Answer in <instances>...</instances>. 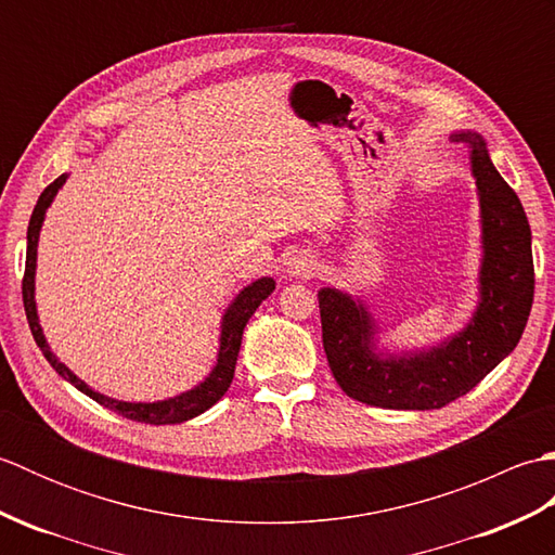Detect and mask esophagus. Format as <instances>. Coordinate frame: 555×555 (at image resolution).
I'll use <instances>...</instances> for the list:
<instances>
[{"label": "esophagus", "mask_w": 555, "mask_h": 555, "mask_svg": "<svg viewBox=\"0 0 555 555\" xmlns=\"http://www.w3.org/2000/svg\"><path fill=\"white\" fill-rule=\"evenodd\" d=\"M317 267H320V259H317L312 250H300L286 262L291 276H312Z\"/></svg>", "instance_id": "34e87169"}]
</instances>
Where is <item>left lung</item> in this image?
<instances>
[{
	"mask_svg": "<svg viewBox=\"0 0 555 555\" xmlns=\"http://www.w3.org/2000/svg\"><path fill=\"white\" fill-rule=\"evenodd\" d=\"M473 145V173L481 207L479 305L469 324L441 346L382 356L367 308L336 288L320 291L322 340L328 367L344 391L374 408L436 410L485 379L520 340L534 300L532 231L520 197L493 167L485 140L455 133Z\"/></svg>",
	"mask_w": 555,
	"mask_h": 555,
	"instance_id": "1",
	"label": "left lung"
}]
</instances>
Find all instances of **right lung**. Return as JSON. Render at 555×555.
<instances>
[{
    "mask_svg": "<svg viewBox=\"0 0 555 555\" xmlns=\"http://www.w3.org/2000/svg\"><path fill=\"white\" fill-rule=\"evenodd\" d=\"M64 183H66V173H62L56 181H52L44 188L42 195L38 197V205H35V209H33L30 223H28L26 274H23V308H26V317H28L35 344H38L42 356L59 372V376H64V379L74 384L78 391L90 396L92 400H98L100 405L119 412V415L126 420L145 422V424H181L185 420L203 415L205 410H209L223 393L229 391V386L233 382V372H235V360H238L243 328H245L247 320L255 314V310L259 308V302L271 296V291H274V286H276L274 279H257L255 284L245 286L238 296H235L231 308L227 310V314H223V320H221V344H219L217 367L211 370V374L203 384L191 388V391L173 396L169 400H157V403H126V400H114L109 396L92 391V388L86 382H80L64 362H59L54 358V352L50 350V346H47V340L42 336V328L38 322V310H35V257H38L40 229H42L47 207L52 205L54 195L59 193V188H62Z\"/></svg>",
    "mask_w": 555,
    "mask_h": 555,
    "instance_id": "1",
    "label": "right lung"
}]
</instances>
